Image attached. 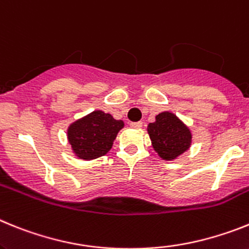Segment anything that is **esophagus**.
<instances>
[{"instance_id": "1", "label": "esophagus", "mask_w": 249, "mask_h": 249, "mask_svg": "<svg viewBox=\"0 0 249 249\" xmlns=\"http://www.w3.org/2000/svg\"><path fill=\"white\" fill-rule=\"evenodd\" d=\"M130 126H131V127H137V129H139V127H142V122L130 123Z\"/></svg>"}]
</instances>
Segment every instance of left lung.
<instances>
[{"label": "left lung", "instance_id": "1", "mask_svg": "<svg viewBox=\"0 0 249 249\" xmlns=\"http://www.w3.org/2000/svg\"><path fill=\"white\" fill-rule=\"evenodd\" d=\"M151 145L163 160H174L192 145V131L180 119L170 111L155 116L148 125Z\"/></svg>", "mask_w": 249, "mask_h": 249}]
</instances>
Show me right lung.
I'll return each instance as SVG.
<instances>
[{"label":"right lung","mask_w":249,"mask_h":249,"mask_svg":"<svg viewBox=\"0 0 249 249\" xmlns=\"http://www.w3.org/2000/svg\"><path fill=\"white\" fill-rule=\"evenodd\" d=\"M123 127V120H116L107 112L95 110L70 124L68 127L69 144L79 159L92 160L107 154Z\"/></svg>","instance_id":"obj_1"}]
</instances>
